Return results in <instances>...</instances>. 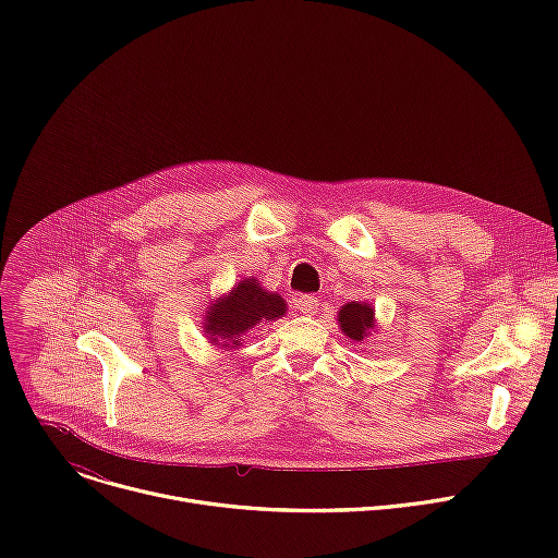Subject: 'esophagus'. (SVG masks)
<instances>
[{"label":"esophagus","instance_id":"1","mask_svg":"<svg viewBox=\"0 0 558 558\" xmlns=\"http://www.w3.org/2000/svg\"><path fill=\"white\" fill-rule=\"evenodd\" d=\"M295 306H298V311H300V313H304V315H313V313L317 311V306H320V300H317L315 295L304 293V295H300V298L295 300Z\"/></svg>","mask_w":558,"mask_h":558}]
</instances>
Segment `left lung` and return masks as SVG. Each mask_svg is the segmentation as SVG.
Masks as SVG:
<instances>
[{
	"mask_svg": "<svg viewBox=\"0 0 558 558\" xmlns=\"http://www.w3.org/2000/svg\"><path fill=\"white\" fill-rule=\"evenodd\" d=\"M340 329L353 342H364L375 329V311L368 302H347L338 315Z\"/></svg>",
	"mask_w": 558,
	"mask_h": 558,
	"instance_id": "left-lung-1",
	"label": "left lung"
}]
</instances>
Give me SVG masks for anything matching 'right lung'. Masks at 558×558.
<instances>
[{
	"mask_svg": "<svg viewBox=\"0 0 558 558\" xmlns=\"http://www.w3.org/2000/svg\"><path fill=\"white\" fill-rule=\"evenodd\" d=\"M284 313L287 304L278 293L263 289L256 278H245L209 306L203 327L211 344L238 349L243 336L278 320Z\"/></svg>",
	"mask_w": 558,
	"mask_h": 558,
	"instance_id": "add662e5",
	"label": "right lung"
}]
</instances>
